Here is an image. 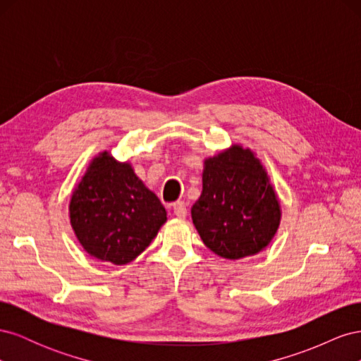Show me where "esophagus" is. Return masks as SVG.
<instances>
[{
	"label": "esophagus",
	"mask_w": 361,
	"mask_h": 361,
	"mask_svg": "<svg viewBox=\"0 0 361 361\" xmlns=\"http://www.w3.org/2000/svg\"><path fill=\"white\" fill-rule=\"evenodd\" d=\"M173 214L176 215L178 218H185L187 216V204L183 202H178L173 204Z\"/></svg>",
	"instance_id": "34e87169"
}]
</instances>
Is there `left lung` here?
<instances>
[{
    "mask_svg": "<svg viewBox=\"0 0 361 361\" xmlns=\"http://www.w3.org/2000/svg\"><path fill=\"white\" fill-rule=\"evenodd\" d=\"M202 183L191 216L203 244L231 260L265 250L277 233L281 209L268 171L255 152L232 145L206 158Z\"/></svg>",
    "mask_w": 361,
    "mask_h": 361,
    "instance_id": "1",
    "label": "left lung"
}]
</instances>
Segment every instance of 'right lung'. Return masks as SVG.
<instances>
[{
    "label": "right lung",
    "instance_id": "right-lung-1",
    "mask_svg": "<svg viewBox=\"0 0 361 361\" xmlns=\"http://www.w3.org/2000/svg\"><path fill=\"white\" fill-rule=\"evenodd\" d=\"M69 218L87 253L102 262L125 265L154 241L167 221V212L130 162H120L105 150L90 161L76 183Z\"/></svg>",
    "mask_w": 361,
    "mask_h": 361
}]
</instances>
